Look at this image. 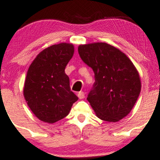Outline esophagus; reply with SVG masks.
<instances>
[{"instance_id": "obj_1", "label": "esophagus", "mask_w": 160, "mask_h": 160, "mask_svg": "<svg viewBox=\"0 0 160 160\" xmlns=\"http://www.w3.org/2000/svg\"><path fill=\"white\" fill-rule=\"evenodd\" d=\"M77 96H78V98L80 99H83V98H84V97H85V93L83 92V91H80V92L77 94Z\"/></svg>"}]
</instances>
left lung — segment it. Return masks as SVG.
Instances as JSON below:
<instances>
[{
  "instance_id": "1",
  "label": "left lung",
  "mask_w": 160,
  "mask_h": 160,
  "mask_svg": "<svg viewBox=\"0 0 160 160\" xmlns=\"http://www.w3.org/2000/svg\"><path fill=\"white\" fill-rule=\"evenodd\" d=\"M78 52L94 72L95 82L87 99L96 116L107 122H117L128 116L142 88L140 76L132 62L106 43L81 44Z\"/></svg>"
}]
</instances>
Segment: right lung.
Wrapping results in <instances>:
<instances>
[{"instance_id":"obj_1","label":"right lung","mask_w":160,"mask_h":160,"mask_svg":"<svg viewBox=\"0 0 160 160\" xmlns=\"http://www.w3.org/2000/svg\"><path fill=\"white\" fill-rule=\"evenodd\" d=\"M73 53L72 44H54L40 52L29 66L23 95L41 121L54 123L63 119L78 100L71 91L69 78L65 72Z\"/></svg>"}]
</instances>
